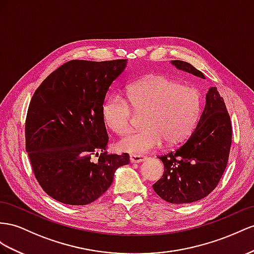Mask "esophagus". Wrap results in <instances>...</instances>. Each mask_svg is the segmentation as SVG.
<instances>
[{"mask_svg": "<svg viewBox=\"0 0 254 254\" xmlns=\"http://www.w3.org/2000/svg\"><path fill=\"white\" fill-rule=\"evenodd\" d=\"M147 158L145 155H140V154H131L129 155V161L131 163H140V162H144Z\"/></svg>", "mask_w": 254, "mask_h": 254, "instance_id": "esophagus-1", "label": "esophagus"}]
</instances>
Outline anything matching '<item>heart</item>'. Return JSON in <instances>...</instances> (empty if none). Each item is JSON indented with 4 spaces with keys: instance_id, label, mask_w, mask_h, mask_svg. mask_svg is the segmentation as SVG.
<instances>
[{
    "instance_id": "heart-1",
    "label": "heart",
    "mask_w": 254,
    "mask_h": 254,
    "mask_svg": "<svg viewBox=\"0 0 254 254\" xmlns=\"http://www.w3.org/2000/svg\"><path fill=\"white\" fill-rule=\"evenodd\" d=\"M127 100L135 110H146L144 128L128 132L118 141L120 150L132 154L151 151L164 139L168 144L185 140L196 127L201 107L196 88L162 75H149L132 83L127 88ZM102 116L116 134L126 133L131 125V107L118 93L106 97Z\"/></svg>"
}]
</instances>
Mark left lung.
<instances>
[{
    "mask_svg": "<svg viewBox=\"0 0 254 254\" xmlns=\"http://www.w3.org/2000/svg\"><path fill=\"white\" fill-rule=\"evenodd\" d=\"M178 69L205 79L190 63L172 61ZM232 145V123L224 100L216 87L206 94L196 127L184 145L159 159L164 164L162 178L152 188L161 198L173 204H188L211 193L225 171Z\"/></svg>",
    "mask_w": 254,
    "mask_h": 254,
    "instance_id": "1",
    "label": "left lung"
}]
</instances>
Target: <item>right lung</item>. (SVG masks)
<instances>
[{"instance_id": "1", "label": "right lung", "mask_w": 254, "mask_h": 254, "mask_svg": "<svg viewBox=\"0 0 254 254\" xmlns=\"http://www.w3.org/2000/svg\"><path fill=\"white\" fill-rule=\"evenodd\" d=\"M127 60H71L53 71L32 96L25 149L34 176L49 196L87 205L105 193L127 153L107 154L102 106ZM93 156L98 159L95 160Z\"/></svg>"}]
</instances>
